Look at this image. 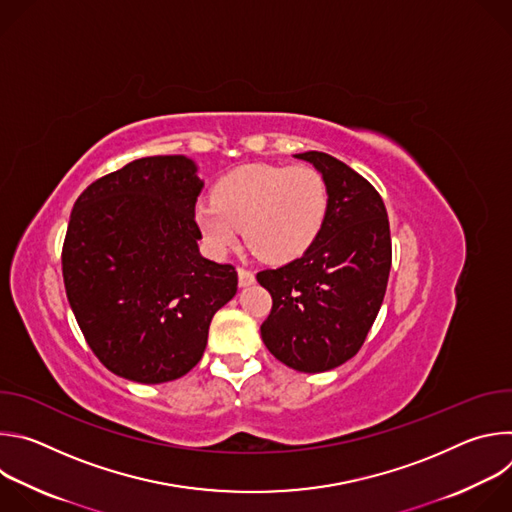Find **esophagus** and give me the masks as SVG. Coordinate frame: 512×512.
Wrapping results in <instances>:
<instances>
[{"instance_id":"34e87169","label":"esophagus","mask_w":512,"mask_h":512,"mask_svg":"<svg viewBox=\"0 0 512 512\" xmlns=\"http://www.w3.org/2000/svg\"><path fill=\"white\" fill-rule=\"evenodd\" d=\"M237 273H239V285H241V287H247V285H253V283H255V273H253L251 269L239 267Z\"/></svg>"}]
</instances>
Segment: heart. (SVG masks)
<instances>
[{"instance_id":"1","label":"heart","mask_w":512,"mask_h":512,"mask_svg":"<svg viewBox=\"0 0 512 512\" xmlns=\"http://www.w3.org/2000/svg\"><path fill=\"white\" fill-rule=\"evenodd\" d=\"M328 186L310 166H241L218 180L212 200H200L194 221L212 253L237 245L239 227L251 251L267 263L302 257L320 237Z\"/></svg>"}]
</instances>
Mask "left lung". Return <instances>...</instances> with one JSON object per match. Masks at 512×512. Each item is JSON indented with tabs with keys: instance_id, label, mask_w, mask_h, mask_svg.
<instances>
[{
	"instance_id": "8db88e82",
	"label": "left lung",
	"mask_w": 512,
	"mask_h": 512,
	"mask_svg": "<svg viewBox=\"0 0 512 512\" xmlns=\"http://www.w3.org/2000/svg\"><path fill=\"white\" fill-rule=\"evenodd\" d=\"M296 158L326 180L328 214L302 257L257 273L273 300L261 338L289 369L324 373L360 350L381 310L391 233L385 202L369 180L324 152Z\"/></svg>"
}]
</instances>
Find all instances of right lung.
<instances>
[{
	"mask_svg": "<svg viewBox=\"0 0 512 512\" xmlns=\"http://www.w3.org/2000/svg\"><path fill=\"white\" fill-rule=\"evenodd\" d=\"M186 156L141 158L75 202L62 245L66 298L87 344L117 377L158 385L204 354L212 316L237 294L233 265L200 255Z\"/></svg>",
	"mask_w": 512,
	"mask_h": 512,
	"instance_id": "1",
	"label": "right lung"
}]
</instances>
